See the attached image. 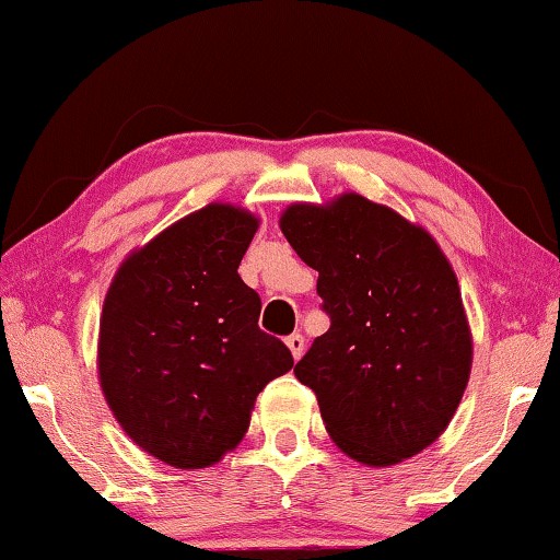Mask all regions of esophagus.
I'll return each mask as SVG.
<instances>
[{"label":"esophagus","mask_w":560,"mask_h":560,"mask_svg":"<svg viewBox=\"0 0 560 560\" xmlns=\"http://www.w3.org/2000/svg\"><path fill=\"white\" fill-rule=\"evenodd\" d=\"M285 343H288V349H290V354H293V359H301L303 357V347H305L303 334H290L288 339H285Z\"/></svg>","instance_id":"obj_1"}]
</instances>
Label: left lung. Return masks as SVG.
<instances>
[{"instance_id":"left-lung-1","label":"left lung","mask_w":560,"mask_h":560,"mask_svg":"<svg viewBox=\"0 0 560 560\" xmlns=\"http://www.w3.org/2000/svg\"><path fill=\"white\" fill-rule=\"evenodd\" d=\"M280 229L318 272L331 318L295 364L336 446L389 466L446 431L471 372L462 293L433 236L387 206L347 194L295 203Z\"/></svg>"}]
</instances>
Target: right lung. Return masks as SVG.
<instances>
[{
	"label": "right lung",
	"instance_id": "1",
	"mask_svg": "<svg viewBox=\"0 0 560 560\" xmlns=\"http://www.w3.org/2000/svg\"><path fill=\"white\" fill-rule=\"evenodd\" d=\"M257 219L226 203L180 219L119 267L104 301L98 380L137 446L178 469L219 462L255 397L293 366L257 326L262 301L236 272Z\"/></svg>",
	"mask_w": 560,
	"mask_h": 560
}]
</instances>
